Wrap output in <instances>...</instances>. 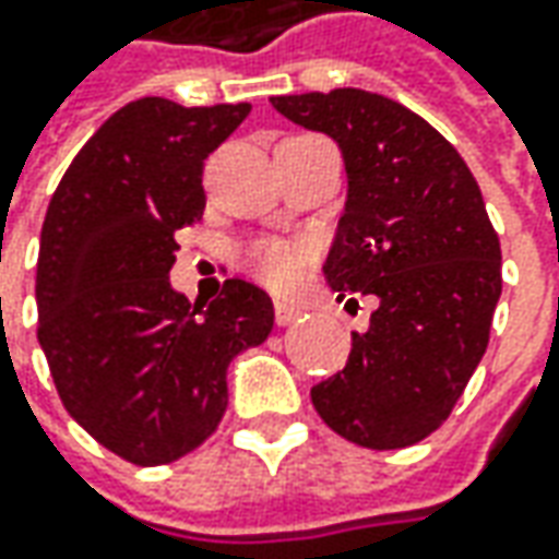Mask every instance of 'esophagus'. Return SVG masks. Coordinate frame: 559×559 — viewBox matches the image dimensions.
<instances>
[{
	"label": "esophagus",
	"mask_w": 559,
	"mask_h": 559,
	"mask_svg": "<svg viewBox=\"0 0 559 559\" xmlns=\"http://www.w3.org/2000/svg\"><path fill=\"white\" fill-rule=\"evenodd\" d=\"M273 313H276V326H289V323H295L301 317V308H292L286 301H276Z\"/></svg>",
	"instance_id": "obj_1"
}]
</instances>
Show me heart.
I'll list each match as a JSON object with an SVG mask.
<instances>
[{"instance_id": "b5f03b06", "label": "heart", "mask_w": 559, "mask_h": 559, "mask_svg": "<svg viewBox=\"0 0 559 559\" xmlns=\"http://www.w3.org/2000/svg\"><path fill=\"white\" fill-rule=\"evenodd\" d=\"M248 270L258 283L273 292H289L301 283L305 270L311 264V251L292 242H264L248 251Z\"/></svg>"}]
</instances>
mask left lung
Here are the masks:
<instances>
[{
	"instance_id": "8db88e82",
	"label": "left lung",
	"mask_w": 559,
	"mask_h": 559,
	"mask_svg": "<svg viewBox=\"0 0 559 559\" xmlns=\"http://www.w3.org/2000/svg\"><path fill=\"white\" fill-rule=\"evenodd\" d=\"M270 102L342 148L348 199L323 273L338 298L376 301L345 370L311 389L313 407L360 448L417 444L479 367L501 298V242L479 183L395 98L342 86Z\"/></svg>"
}]
</instances>
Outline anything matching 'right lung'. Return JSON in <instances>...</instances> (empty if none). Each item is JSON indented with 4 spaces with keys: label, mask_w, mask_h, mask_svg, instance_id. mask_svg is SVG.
Instances as JSON below:
<instances>
[{
    "label": "right lung",
    "mask_w": 559,
    "mask_h": 559,
    "mask_svg": "<svg viewBox=\"0 0 559 559\" xmlns=\"http://www.w3.org/2000/svg\"><path fill=\"white\" fill-rule=\"evenodd\" d=\"M251 105H123L55 189L36 261L39 345L68 414L108 451L158 466L224 417L226 370L273 330V301L226 280L207 308L170 286L177 229L204 211V158Z\"/></svg>",
    "instance_id": "obj_1"
}]
</instances>
